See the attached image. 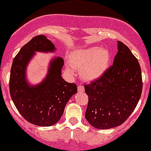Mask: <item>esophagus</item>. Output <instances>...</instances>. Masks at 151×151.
I'll return each instance as SVG.
<instances>
[{
	"label": "esophagus",
	"instance_id": "34e87169",
	"mask_svg": "<svg viewBox=\"0 0 151 151\" xmlns=\"http://www.w3.org/2000/svg\"><path fill=\"white\" fill-rule=\"evenodd\" d=\"M78 91L79 92H83V91H84V90H85V88H84V87L83 86V85H79L78 86Z\"/></svg>",
	"mask_w": 151,
	"mask_h": 151
}]
</instances>
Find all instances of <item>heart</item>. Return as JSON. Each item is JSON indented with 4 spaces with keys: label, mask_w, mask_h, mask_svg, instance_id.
Here are the masks:
<instances>
[{
    "label": "heart",
    "mask_w": 151,
    "mask_h": 151,
    "mask_svg": "<svg viewBox=\"0 0 151 151\" xmlns=\"http://www.w3.org/2000/svg\"><path fill=\"white\" fill-rule=\"evenodd\" d=\"M111 55L108 50L98 46L78 49L71 52L66 63V71L71 77L75 76L74 68L80 69V75L86 81L99 79L108 69Z\"/></svg>",
    "instance_id": "heart-1"
}]
</instances>
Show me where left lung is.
Segmentation results:
<instances>
[{"mask_svg":"<svg viewBox=\"0 0 151 151\" xmlns=\"http://www.w3.org/2000/svg\"><path fill=\"white\" fill-rule=\"evenodd\" d=\"M112 66L91 84L85 85L88 96L85 118L98 129L120 126L132 113L142 90L139 63L127 46L118 41Z\"/></svg>","mask_w":151,"mask_h":151,"instance_id":"obj_1","label":"left lung"}]
</instances>
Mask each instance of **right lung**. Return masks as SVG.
<instances>
[{"instance_id": "right-lung-1", "label": "right lung", "mask_w": 151, "mask_h": 151, "mask_svg": "<svg viewBox=\"0 0 151 151\" xmlns=\"http://www.w3.org/2000/svg\"><path fill=\"white\" fill-rule=\"evenodd\" d=\"M56 50L45 36H35L21 48L11 68L9 91L12 101L21 115L36 126H51L58 122L68 100L77 93V85L62 78L64 62L61 57L50 60L46 77L39 84L30 85L27 80V66L36 52Z\"/></svg>"}]
</instances>
